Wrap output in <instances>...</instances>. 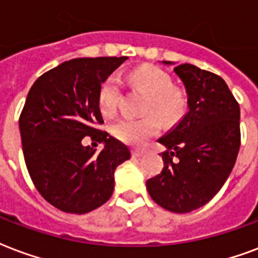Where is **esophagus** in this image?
I'll list each match as a JSON object with an SVG mask.
<instances>
[{"label": "esophagus", "mask_w": 258, "mask_h": 258, "mask_svg": "<svg viewBox=\"0 0 258 258\" xmlns=\"http://www.w3.org/2000/svg\"><path fill=\"white\" fill-rule=\"evenodd\" d=\"M133 155L135 157V158H141V157H143V155H145V153L141 150H134Z\"/></svg>", "instance_id": "1"}]
</instances>
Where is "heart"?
<instances>
[{
    "label": "heart",
    "instance_id": "1",
    "mask_svg": "<svg viewBox=\"0 0 258 258\" xmlns=\"http://www.w3.org/2000/svg\"><path fill=\"white\" fill-rule=\"evenodd\" d=\"M130 84L149 96L146 113L142 119L121 117L111 125V133L121 142L141 146L147 139L160 133L161 121L174 123L181 116L184 98L177 90H172V80L165 72L151 66H143L130 74ZM121 96V85L116 76L104 80L98 90V108L104 116H112L117 109ZM159 117L157 118L156 116Z\"/></svg>",
    "mask_w": 258,
    "mask_h": 258
}]
</instances>
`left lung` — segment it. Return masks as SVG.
<instances>
[{
  "label": "left lung",
  "mask_w": 258,
  "mask_h": 258,
  "mask_svg": "<svg viewBox=\"0 0 258 258\" xmlns=\"http://www.w3.org/2000/svg\"><path fill=\"white\" fill-rule=\"evenodd\" d=\"M173 72L185 88L186 113L158 139L164 169L146 188L158 206L184 214L207 204L229 178L241 143L239 105L214 73L189 63Z\"/></svg>",
  "instance_id": "8db88e82"
}]
</instances>
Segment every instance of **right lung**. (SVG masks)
I'll return each instance as SVG.
<instances>
[{
    "label": "right lung",
    "instance_id": "add662e5",
    "mask_svg": "<svg viewBox=\"0 0 258 258\" xmlns=\"http://www.w3.org/2000/svg\"><path fill=\"white\" fill-rule=\"evenodd\" d=\"M127 56L76 58L37 78L29 89L19 127L29 176L43 198L69 214H86L109 200L115 169L130 160L124 143L100 131L98 90ZM90 136L100 153L84 147Z\"/></svg>",
    "mask_w": 258,
    "mask_h": 258
}]
</instances>
